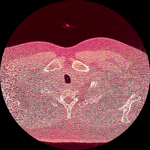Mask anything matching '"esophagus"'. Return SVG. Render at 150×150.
<instances>
[{"label":"esophagus","instance_id":"esophagus-1","mask_svg":"<svg viewBox=\"0 0 150 150\" xmlns=\"http://www.w3.org/2000/svg\"><path fill=\"white\" fill-rule=\"evenodd\" d=\"M67 87L68 88H71V87H72V84H67Z\"/></svg>","mask_w":150,"mask_h":150}]
</instances>
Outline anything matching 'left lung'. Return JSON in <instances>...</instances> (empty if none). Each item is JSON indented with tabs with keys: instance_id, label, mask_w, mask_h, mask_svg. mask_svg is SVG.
Returning <instances> with one entry per match:
<instances>
[{
	"instance_id": "1",
	"label": "left lung",
	"mask_w": 150,
	"mask_h": 150,
	"mask_svg": "<svg viewBox=\"0 0 150 150\" xmlns=\"http://www.w3.org/2000/svg\"><path fill=\"white\" fill-rule=\"evenodd\" d=\"M89 86H90V87H91V88L90 87L89 88ZM93 87L91 86V85L86 84V85H85V87L84 89H83V91H84V90H86V91H87V93H91V94H93V95H94V93H95L96 89H94V88ZM89 95H90V94H89Z\"/></svg>"
}]
</instances>
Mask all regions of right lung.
<instances>
[{
  "mask_svg": "<svg viewBox=\"0 0 150 150\" xmlns=\"http://www.w3.org/2000/svg\"><path fill=\"white\" fill-rule=\"evenodd\" d=\"M48 88H47V89H48ZM50 95H51V94H50Z\"/></svg>",
  "mask_w": 150,
  "mask_h": 150,
  "instance_id": "obj_1",
  "label": "right lung"
}]
</instances>
